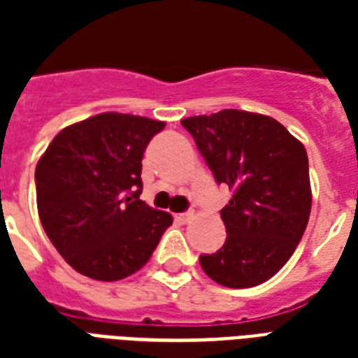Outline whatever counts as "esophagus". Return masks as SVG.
Returning a JSON list of instances; mask_svg holds the SVG:
<instances>
[{
	"instance_id": "34e87169",
	"label": "esophagus",
	"mask_w": 358,
	"mask_h": 358,
	"mask_svg": "<svg viewBox=\"0 0 358 358\" xmlns=\"http://www.w3.org/2000/svg\"><path fill=\"white\" fill-rule=\"evenodd\" d=\"M191 217H193V212L176 213V215H174V219H176V221H178V223H182V224H185V223H187V221H189Z\"/></svg>"
}]
</instances>
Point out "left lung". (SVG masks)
Returning <instances> with one entry per match:
<instances>
[{
  "mask_svg": "<svg viewBox=\"0 0 358 358\" xmlns=\"http://www.w3.org/2000/svg\"><path fill=\"white\" fill-rule=\"evenodd\" d=\"M217 184L232 189L221 210L227 241L201 255L208 277L227 288H252L294 255L310 217L305 146L271 117L223 109L182 120Z\"/></svg>",
  "mask_w": 358,
  "mask_h": 358,
  "instance_id": "obj_1",
  "label": "left lung"
}]
</instances>
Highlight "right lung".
Listing matches in <instances>:
<instances>
[{
  "mask_svg": "<svg viewBox=\"0 0 358 358\" xmlns=\"http://www.w3.org/2000/svg\"><path fill=\"white\" fill-rule=\"evenodd\" d=\"M165 122L102 113L61 129L35 171L38 217L76 271L113 282L139 271L173 224L139 199L141 159Z\"/></svg>",
  "mask_w": 358,
  "mask_h": 358,
  "instance_id": "add662e5",
  "label": "right lung"
}]
</instances>
